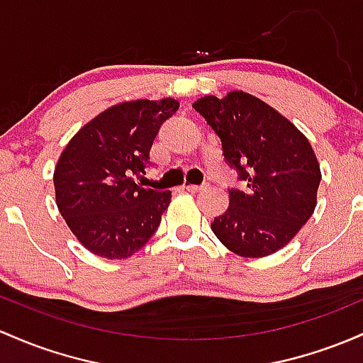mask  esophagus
<instances>
[{"mask_svg":"<svg viewBox=\"0 0 363 363\" xmlns=\"http://www.w3.org/2000/svg\"><path fill=\"white\" fill-rule=\"evenodd\" d=\"M184 188L188 189V191H191V193H196V191L205 189V188H206V184H186Z\"/></svg>","mask_w":363,"mask_h":363,"instance_id":"1","label":"esophagus"}]
</instances>
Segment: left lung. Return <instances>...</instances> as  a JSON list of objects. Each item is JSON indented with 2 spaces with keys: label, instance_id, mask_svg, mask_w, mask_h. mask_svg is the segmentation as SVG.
I'll return each mask as SVG.
<instances>
[{
  "label": "left lung",
  "instance_id": "obj_1",
  "mask_svg": "<svg viewBox=\"0 0 363 363\" xmlns=\"http://www.w3.org/2000/svg\"><path fill=\"white\" fill-rule=\"evenodd\" d=\"M193 108L220 138L225 162L246 186L229 191V208L213 218V234L245 258L284 248L317 205L322 174L308 139L284 115L245 91L203 96Z\"/></svg>",
  "mask_w": 363,
  "mask_h": 363
}]
</instances>
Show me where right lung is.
Masks as SVG:
<instances>
[{"label":"right lung","instance_id":"obj_1","mask_svg":"<svg viewBox=\"0 0 363 363\" xmlns=\"http://www.w3.org/2000/svg\"><path fill=\"white\" fill-rule=\"evenodd\" d=\"M177 108L174 98L122 101L82 125L60 155L57 206L91 253L129 258L160 225L172 193L143 188L134 179L145 174L153 139Z\"/></svg>","mask_w":363,"mask_h":363}]
</instances>
